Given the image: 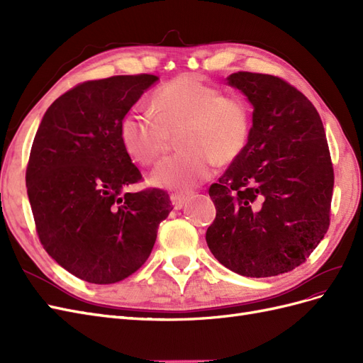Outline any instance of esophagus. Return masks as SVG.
<instances>
[{"label":"esophagus","instance_id":"esophagus-1","mask_svg":"<svg viewBox=\"0 0 363 363\" xmlns=\"http://www.w3.org/2000/svg\"><path fill=\"white\" fill-rule=\"evenodd\" d=\"M191 196H192V192H174V194H171V203H172L175 211H179V208H182L186 203H188Z\"/></svg>","mask_w":363,"mask_h":363}]
</instances>
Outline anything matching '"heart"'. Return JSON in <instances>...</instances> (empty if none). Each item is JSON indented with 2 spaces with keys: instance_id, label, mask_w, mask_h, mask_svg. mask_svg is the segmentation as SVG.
Here are the masks:
<instances>
[{
  "instance_id": "1",
  "label": "heart",
  "mask_w": 363,
  "mask_h": 363,
  "mask_svg": "<svg viewBox=\"0 0 363 363\" xmlns=\"http://www.w3.org/2000/svg\"><path fill=\"white\" fill-rule=\"evenodd\" d=\"M119 140L135 162L150 167L179 136L182 152L164 159L152 171L157 188L188 191L212 177L215 162L227 164L245 150L251 112L239 96L224 95L195 75H180L160 86L152 111L133 108L119 121Z\"/></svg>"
}]
</instances>
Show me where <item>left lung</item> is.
<instances>
[{"label": "left lung", "instance_id": "left-lung-1", "mask_svg": "<svg viewBox=\"0 0 363 363\" xmlns=\"http://www.w3.org/2000/svg\"><path fill=\"white\" fill-rule=\"evenodd\" d=\"M252 111L245 150L208 188L216 218L206 232L219 263L245 277L300 267L330 225L333 164L320 113L280 77H227Z\"/></svg>", "mask_w": 363, "mask_h": 363}]
</instances>
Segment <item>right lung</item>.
Listing matches in <instances>:
<instances>
[{
  "instance_id": "right-lung-1",
  "label": "right lung",
  "mask_w": 363,
  "mask_h": 363,
  "mask_svg": "<svg viewBox=\"0 0 363 363\" xmlns=\"http://www.w3.org/2000/svg\"><path fill=\"white\" fill-rule=\"evenodd\" d=\"M157 75L77 84L54 101L33 140L27 194L40 244L72 276L95 284L144 265L172 211L157 188L124 192L142 174L121 145L119 121Z\"/></svg>"
}]
</instances>
